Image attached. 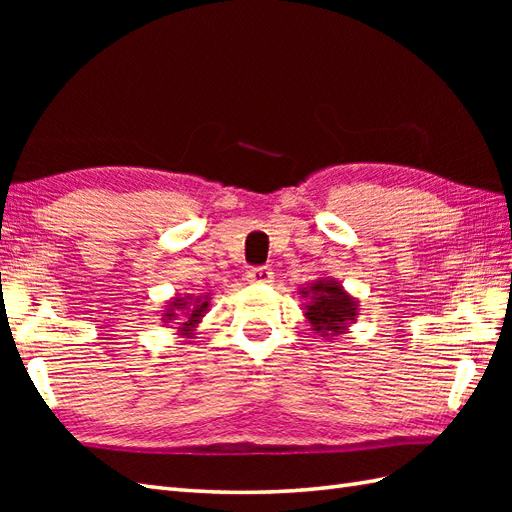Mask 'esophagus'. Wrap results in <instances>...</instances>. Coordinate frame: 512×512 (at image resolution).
Here are the masks:
<instances>
[{
  "label": "esophagus",
  "mask_w": 512,
  "mask_h": 512,
  "mask_svg": "<svg viewBox=\"0 0 512 512\" xmlns=\"http://www.w3.org/2000/svg\"><path fill=\"white\" fill-rule=\"evenodd\" d=\"M275 279V273L266 266H259V268H250L246 273V281L248 284H270V281Z\"/></svg>",
  "instance_id": "esophagus-1"
}]
</instances>
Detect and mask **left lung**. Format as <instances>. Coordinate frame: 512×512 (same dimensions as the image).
Segmentation results:
<instances>
[{"mask_svg": "<svg viewBox=\"0 0 512 512\" xmlns=\"http://www.w3.org/2000/svg\"><path fill=\"white\" fill-rule=\"evenodd\" d=\"M299 295L306 299L303 310L310 323V330L332 341L341 336L358 317V299L352 297L339 281L330 277H319L299 288Z\"/></svg>", "mask_w": 512, "mask_h": 512, "instance_id": "left-lung-1", "label": "left lung"}]
</instances>
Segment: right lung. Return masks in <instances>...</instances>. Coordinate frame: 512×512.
<instances>
[{
  "mask_svg": "<svg viewBox=\"0 0 512 512\" xmlns=\"http://www.w3.org/2000/svg\"><path fill=\"white\" fill-rule=\"evenodd\" d=\"M209 295H176L167 301L162 310V323L178 325L176 332L182 339H195V330L202 323L206 310H209Z\"/></svg>",
  "mask_w": 512,
  "mask_h": 512,
  "instance_id": "obj_1",
  "label": "right lung"
}]
</instances>
